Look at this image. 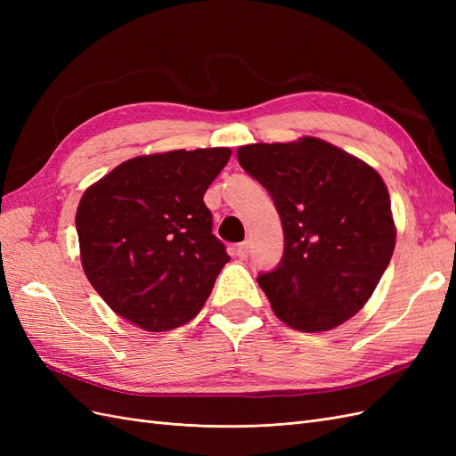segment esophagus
<instances>
[{
	"label": "esophagus",
	"instance_id": "obj_1",
	"mask_svg": "<svg viewBox=\"0 0 456 456\" xmlns=\"http://www.w3.org/2000/svg\"><path fill=\"white\" fill-rule=\"evenodd\" d=\"M249 249H251L249 241H241V243H238L236 247H233V255H236L241 260H245L247 256H249Z\"/></svg>",
	"mask_w": 456,
	"mask_h": 456
}]
</instances>
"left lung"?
Returning a JSON list of instances; mask_svg holds the SVG:
<instances>
[{
	"instance_id": "1",
	"label": "left lung",
	"mask_w": 456,
	"mask_h": 456,
	"mask_svg": "<svg viewBox=\"0 0 456 456\" xmlns=\"http://www.w3.org/2000/svg\"><path fill=\"white\" fill-rule=\"evenodd\" d=\"M241 167L265 186L280 213L285 251L258 275L273 314L302 333H323L360 312L395 247L382 176L315 136L238 148Z\"/></svg>"
}]
</instances>
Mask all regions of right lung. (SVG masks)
I'll use <instances>...</instances> for the list:
<instances>
[{"label": "right lung", "instance_id": "add662e5", "mask_svg": "<svg viewBox=\"0 0 456 456\" xmlns=\"http://www.w3.org/2000/svg\"><path fill=\"white\" fill-rule=\"evenodd\" d=\"M230 156V148L136 156L84 191L76 213L81 266L123 320L159 333L203 308L230 260L203 196Z\"/></svg>", "mask_w": 456, "mask_h": 456}]
</instances>
